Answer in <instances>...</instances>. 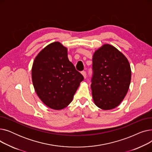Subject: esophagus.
Wrapping results in <instances>:
<instances>
[{
  "label": "esophagus",
  "instance_id": "34e87169",
  "mask_svg": "<svg viewBox=\"0 0 152 152\" xmlns=\"http://www.w3.org/2000/svg\"><path fill=\"white\" fill-rule=\"evenodd\" d=\"M81 74L83 75V77H84V78H86V71H82V73H81Z\"/></svg>",
  "mask_w": 152,
  "mask_h": 152
}]
</instances>
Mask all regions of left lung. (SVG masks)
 Listing matches in <instances>:
<instances>
[{
  "label": "left lung",
  "mask_w": 152,
  "mask_h": 152,
  "mask_svg": "<svg viewBox=\"0 0 152 152\" xmlns=\"http://www.w3.org/2000/svg\"><path fill=\"white\" fill-rule=\"evenodd\" d=\"M91 89L95 105L102 110L117 107L129 88L131 69L128 60L116 48L103 44L95 51Z\"/></svg>",
  "instance_id": "obj_1"
}]
</instances>
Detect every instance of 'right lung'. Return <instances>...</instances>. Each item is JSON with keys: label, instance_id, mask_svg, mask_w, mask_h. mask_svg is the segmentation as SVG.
<instances>
[{"label": "right lung", "instance_id": "obj_1", "mask_svg": "<svg viewBox=\"0 0 152 152\" xmlns=\"http://www.w3.org/2000/svg\"><path fill=\"white\" fill-rule=\"evenodd\" d=\"M32 81L39 98L51 109L60 110L72 102L83 75L68 58V49L59 42L45 47L36 57Z\"/></svg>", "mask_w": 152, "mask_h": 152}]
</instances>
